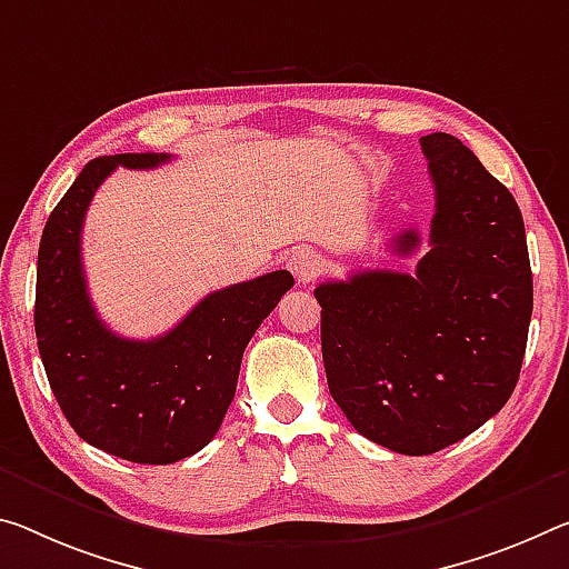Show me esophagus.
Segmentation results:
<instances>
[{
    "label": "esophagus",
    "instance_id": "esophagus-1",
    "mask_svg": "<svg viewBox=\"0 0 569 569\" xmlns=\"http://www.w3.org/2000/svg\"><path fill=\"white\" fill-rule=\"evenodd\" d=\"M286 263H288V270H291L299 283H311L323 268V260L313 248H296L291 256H288Z\"/></svg>",
    "mask_w": 569,
    "mask_h": 569
}]
</instances>
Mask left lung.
Returning a JSON list of instances; mask_svg holds the SVG:
<instances>
[{"instance_id":"obj_1","label":"left lung","mask_w":569,"mask_h":569,"mask_svg":"<svg viewBox=\"0 0 569 569\" xmlns=\"http://www.w3.org/2000/svg\"><path fill=\"white\" fill-rule=\"evenodd\" d=\"M420 147L436 214L415 273L362 270L313 291L333 402L357 432L402 456L453 446L507 405L535 303L509 189L450 133ZM418 246V230L392 240L398 256Z\"/></svg>"}]
</instances>
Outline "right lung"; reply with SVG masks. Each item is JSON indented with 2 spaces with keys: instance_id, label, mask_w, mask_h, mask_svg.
<instances>
[{
  "instance_id": "obj_1",
  "label": "right lung",
  "mask_w": 569,
  "mask_h": 569,
  "mask_svg": "<svg viewBox=\"0 0 569 569\" xmlns=\"http://www.w3.org/2000/svg\"><path fill=\"white\" fill-rule=\"evenodd\" d=\"M167 154L88 161L44 222L34 333L52 395L86 443L131 463L167 466L202 450L236 398L242 351L293 286L288 270L214 291L174 329L137 341L98 319L80 236L96 189L116 167L154 169Z\"/></svg>"
}]
</instances>
